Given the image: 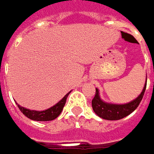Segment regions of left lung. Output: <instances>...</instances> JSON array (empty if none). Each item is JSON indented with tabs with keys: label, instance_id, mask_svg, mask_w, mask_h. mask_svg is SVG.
I'll return each instance as SVG.
<instances>
[{
	"label": "left lung",
	"instance_id": "1",
	"mask_svg": "<svg viewBox=\"0 0 154 154\" xmlns=\"http://www.w3.org/2000/svg\"><path fill=\"white\" fill-rule=\"evenodd\" d=\"M146 88V82L140 95L134 100L127 104H112L101 99L98 88H96V95L92 100V108L95 113L100 118L108 121H117L124 118L133 112L139 106Z\"/></svg>",
	"mask_w": 154,
	"mask_h": 154
}]
</instances>
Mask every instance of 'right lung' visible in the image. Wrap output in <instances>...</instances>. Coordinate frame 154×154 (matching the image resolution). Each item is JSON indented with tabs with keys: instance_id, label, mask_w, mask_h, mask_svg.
<instances>
[{
	"instance_id": "1",
	"label": "right lung",
	"mask_w": 154,
	"mask_h": 154,
	"mask_svg": "<svg viewBox=\"0 0 154 154\" xmlns=\"http://www.w3.org/2000/svg\"><path fill=\"white\" fill-rule=\"evenodd\" d=\"M71 92V91H70ZM70 92L67 93L58 103H57L55 106H51L50 108L46 109L44 111H34V110H30L26 109L23 106H20L17 105L19 110L23 112V114L25 116H26L27 118L32 120V121H36V122H48V121H53L56 118H57L59 116V114L61 113V112L63 111V108L66 105V98H67L68 95L70 94Z\"/></svg>"
}]
</instances>
